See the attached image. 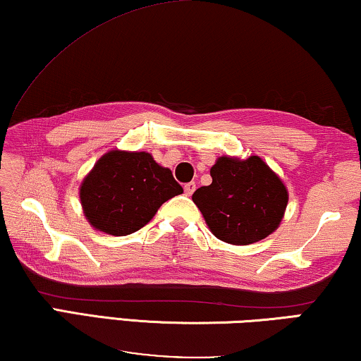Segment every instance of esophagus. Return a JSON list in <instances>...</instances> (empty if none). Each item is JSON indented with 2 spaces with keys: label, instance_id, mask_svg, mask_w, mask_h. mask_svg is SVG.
I'll return each instance as SVG.
<instances>
[{
  "label": "esophagus",
  "instance_id": "34e87169",
  "mask_svg": "<svg viewBox=\"0 0 361 361\" xmlns=\"http://www.w3.org/2000/svg\"><path fill=\"white\" fill-rule=\"evenodd\" d=\"M194 190H196V183H194V181L186 183V185H185V192H186V196H191V194L194 192Z\"/></svg>",
  "mask_w": 361,
  "mask_h": 361
}]
</instances>
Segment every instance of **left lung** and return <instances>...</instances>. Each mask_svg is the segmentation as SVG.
<instances>
[{
    "label": "left lung",
    "instance_id": "obj_1",
    "mask_svg": "<svg viewBox=\"0 0 361 361\" xmlns=\"http://www.w3.org/2000/svg\"><path fill=\"white\" fill-rule=\"evenodd\" d=\"M212 183L194 191L210 231L221 241L247 245L276 230L288 205V191L260 157H220Z\"/></svg>",
    "mask_w": 361,
    "mask_h": 361
}]
</instances>
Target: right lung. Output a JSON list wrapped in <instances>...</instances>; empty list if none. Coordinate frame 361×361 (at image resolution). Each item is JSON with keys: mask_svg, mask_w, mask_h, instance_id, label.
I'll use <instances>...</instances> for the list:
<instances>
[{"mask_svg": "<svg viewBox=\"0 0 361 361\" xmlns=\"http://www.w3.org/2000/svg\"><path fill=\"white\" fill-rule=\"evenodd\" d=\"M183 192L169 169L147 152L111 151L80 188L83 212L96 230L112 236L138 231L165 201Z\"/></svg>", "mask_w": 361, "mask_h": 361, "instance_id": "1", "label": "right lung"}]
</instances>
